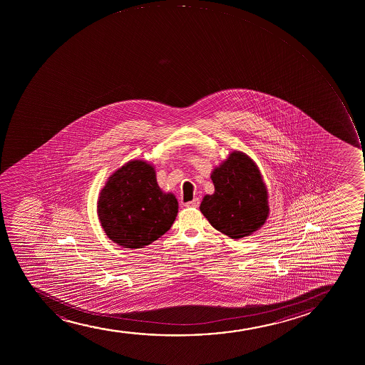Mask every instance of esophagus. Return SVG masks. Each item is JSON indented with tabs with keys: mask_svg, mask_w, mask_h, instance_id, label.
I'll return each instance as SVG.
<instances>
[{
	"mask_svg": "<svg viewBox=\"0 0 365 365\" xmlns=\"http://www.w3.org/2000/svg\"><path fill=\"white\" fill-rule=\"evenodd\" d=\"M200 204V200L199 199H194V200L189 201V202H185V207H197Z\"/></svg>",
	"mask_w": 365,
	"mask_h": 365,
	"instance_id": "1",
	"label": "esophagus"
}]
</instances>
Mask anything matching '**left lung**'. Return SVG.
I'll use <instances>...</instances> for the list:
<instances>
[{"instance_id": "1", "label": "left lung", "mask_w": 365, "mask_h": 365, "mask_svg": "<svg viewBox=\"0 0 365 365\" xmlns=\"http://www.w3.org/2000/svg\"><path fill=\"white\" fill-rule=\"evenodd\" d=\"M212 195H205L200 211L213 228L232 239L259 230L269 213L267 187L254 160L244 153H230L211 173Z\"/></svg>"}]
</instances>
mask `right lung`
<instances>
[{
  "mask_svg": "<svg viewBox=\"0 0 365 365\" xmlns=\"http://www.w3.org/2000/svg\"><path fill=\"white\" fill-rule=\"evenodd\" d=\"M97 207L108 238L126 249H142L158 240L178 212L176 197L160 189L155 170L143 160H131L109 177Z\"/></svg>",
  "mask_w": 365,
  "mask_h": 365,
  "instance_id": "obj_1",
  "label": "right lung"
}]
</instances>
